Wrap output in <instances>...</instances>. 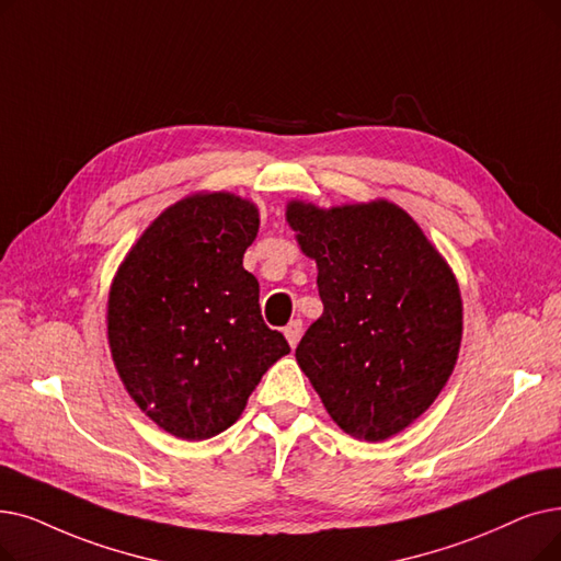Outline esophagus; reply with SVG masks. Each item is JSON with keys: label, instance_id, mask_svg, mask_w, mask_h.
Instances as JSON below:
<instances>
[{"label": "esophagus", "instance_id": "obj_1", "mask_svg": "<svg viewBox=\"0 0 561 561\" xmlns=\"http://www.w3.org/2000/svg\"><path fill=\"white\" fill-rule=\"evenodd\" d=\"M284 336L288 339L290 348H296V346H298V341H300V336H302V321H300V319L290 321V323L284 328Z\"/></svg>", "mask_w": 561, "mask_h": 561}]
</instances>
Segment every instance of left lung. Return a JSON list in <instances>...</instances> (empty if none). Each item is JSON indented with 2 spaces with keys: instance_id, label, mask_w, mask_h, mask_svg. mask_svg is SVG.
<instances>
[{
  "instance_id": "1",
  "label": "left lung",
  "mask_w": 561,
  "mask_h": 561,
  "mask_svg": "<svg viewBox=\"0 0 561 561\" xmlns=\"http://www.w3.org/2000/svg\"><path fill=\"white\" fill-rule=\"evenodd\" d=\"M286 220L319 265L323 316L296 357L330 417L380 443L415 422L449 380L462 302L445 259L389 202L321 210L290 202Z\"/></svg>"
}]
</instances>
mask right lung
<instances>
[{
    "label": "right lung",
    "mask_w": 561,
    "mask_h": 561,
    "mask_svg": "<svg viewBox=\"0 0 561 561\" xmlns=\"http://www.w3.org/2000/svg\"><path fill=\"white\" fill-rule=\"evenodd\" d=\"M254 204L229 192L169 206L121 263L107 336L135 403L183 440L227 431L288 341L263 323L259 282L242 254Z\"/></svg>",
    "instance_id": "right-lung-1"
}]
</instances>
